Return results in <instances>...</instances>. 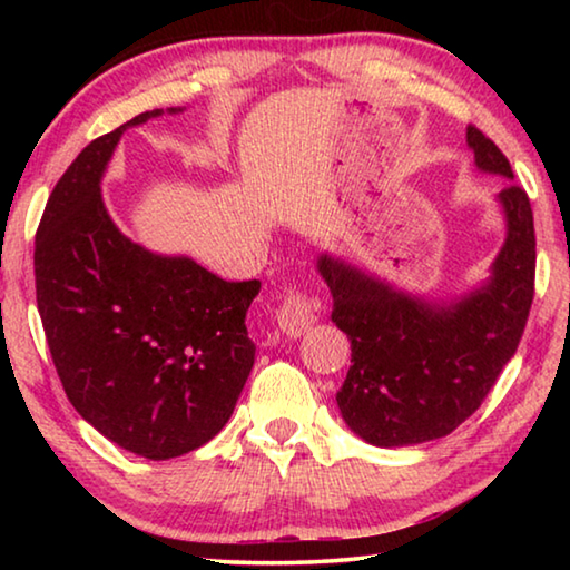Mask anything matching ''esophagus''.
I'll use <instances>...</instances> for the list:
<instances>
[{"label": "esophagus", "instance_id": "obj_1", "mask_svg": "<svg viewBox=\"0 0 570 570\" xmlns=\"http://www.w3.org/2000/svg\"><path fill=\"white\" fill-rule=\"evenodd\" d=\"M316 298L304 292H292L276 308L278 330L288 336H302L316 322Z\"/></svg>", "mask_w": 570, "mask_h": 570}]
</instances>
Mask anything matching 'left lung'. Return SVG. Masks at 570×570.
<instances>
[{
	"label": "left lung",
	"instance_id": "obj_1",
	"mask_svg": "<svg viewBox=\"0 0 570 570\" xmlns=\"http://www.w3.org/2000/svg\"><path fill=\"white\" fill-rule=\"evenodd\" d=\"M475 166L513 180V168L488 135L468 125ZM505 244L480 288L455 302H424L352 264L322 254L332 322L350 336L352 366L336 392L344 422L377 448L450 435L493 390L523 336L535 282V228L528 193H498Z\"/></svg>",
	"mask_w": 570,
	"mask_h": 570
}]
</instances>
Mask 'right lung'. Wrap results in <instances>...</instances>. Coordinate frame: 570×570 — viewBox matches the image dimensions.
Segmentation results:
<instances>
[{
    "instance_id": "1",
    "label": "right lung",
    "mask_w": 570,
    "mask_h": 570,
    "mask_svg": "<svg viewBox=\"0 0 570 570\" xmlns=\"http://www.w3.org/2000/svg\"><path fill=\"white\" fill-rule=\"evenodd\" d=\"M160 112L135 115L72 160L35 240L37 308L67 400L148 460L186 455L224 430L254 366L246 312L262 288L153 254L112 224L105 168L120 135Z\"/></svg>"
}]
</instances>
